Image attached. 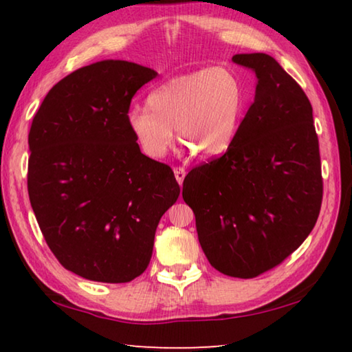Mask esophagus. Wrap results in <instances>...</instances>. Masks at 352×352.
<instances>
[{
    "label": "esophagus",
    "instance_id": "esophagus-1",
    "mask_svg": "<svg viewBox=\"0 0 352 352\" xmlns=\"http://www.w3.org/2000/svg\"><path fill=\"white\" fill-rule=\"evenodd\" d=\"M174 174H175L178 184H183L184 177H186V169L182 168V166H177V168H174Z\"/></svg>",
    "mask_w": 352,
    "mask_h": 352
}]
</instances>
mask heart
Here are the masks:
<instances>
[{
	"mask_svg": "<svg viewBox=\"0 0 352 352\" xmlns=\"http://www.w3.org/2000/svg\"><path fill=\"white\" fill-rule=\"evenodd\" d=\"M132 106L127 126L149 158H163L178 138L204 157L225 152L234 142L245 109V87L229 67H208L174 76Z\"/></svg>",
	"mask_w": 352,
	"mask_h": 352,
	"instance_id": "heart-1",
	"label": "heart"
}]
</instances>
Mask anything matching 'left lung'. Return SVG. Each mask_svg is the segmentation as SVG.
I'll return each instance as SVG.
<instances>
[{"label": "left lung", "instance_id": "1", "mask_svg": "<svg viewBox=\"0 0 352 352\" xmlns=\"http://www.w3.org/2000/svg\"><path fill=\"white\" fill-rule=\"evenodd\" d=\"M232 61L257 75L254 103L225 154L184 177L183 198L209 263L225 276L254 278L308 237L320 214L323 178L303 89L266 54Z\"/></svg>", "mask_w": 352, "mask_h": 352}]
</instances>
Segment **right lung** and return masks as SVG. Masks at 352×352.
I'll return each mask as SVG.
<instances>
[{
  "mask_svg": "<svg viewBox=\"0 0 352 352\" xmlns=\"http://www.w3.org/2000/svg\"><path fill=\"white\" fill-rule=\"evenodd\" d=\"M155 70L121 60L76 69L50 89L29 132L28 190L56 260L82 278L131 282L180 195L170 166L142 154L127 126Z\"/></svg>",
  "mask_w": 352,
  "mask_h": 352,
  "instance_id": "obj_1",
  "label": "right lung"
}]
</instances>
